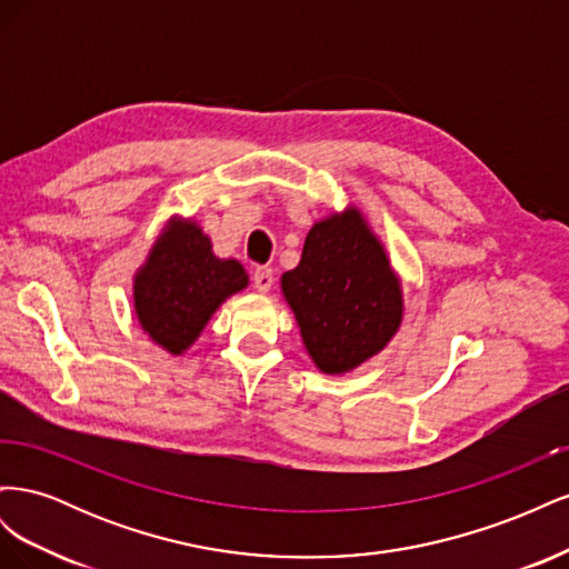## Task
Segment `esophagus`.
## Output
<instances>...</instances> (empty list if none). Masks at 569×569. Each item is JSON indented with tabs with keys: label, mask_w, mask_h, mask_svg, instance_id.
I'll return each mask as SVG.
<instances>
[{
	"label": "esophagus",
	"mask_w": 569,
	"mask_h": 569,
	"mask_svg": "<svg viewBox=\"0 0 569 569\" xmlns=\"http://www.w3.org/2000/svg\"><path fill=\"white\" fill-rule=\"evenodd\" d=\"M274 278H272V270L270 268H256L253 270V287L261 291V295H266V291H270Z\"/></svg>",
	"instance_id": "34e87169"
}]
</instances>
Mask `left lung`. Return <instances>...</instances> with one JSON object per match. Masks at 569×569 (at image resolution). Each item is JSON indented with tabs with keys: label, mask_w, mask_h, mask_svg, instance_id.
Wrapping results in <instances>:
<instances>
[{
	"label": "left lung",
	"mask_w": 569,
	"mask_h": 569,
	"mask_svg": "<svg viewBox=\"0 0 569 569\" xmlns=\"http://www.w3.org/2000/svg\"><path fill=\"white\" fill-rule=\"evenodd\" d=\"M280 289L306 353L325 375L351 372L382 353L403 322L401 274L353 203L313 222Z\"/></svg>",
	"instance_id": "obj_1"
}]
</instances>
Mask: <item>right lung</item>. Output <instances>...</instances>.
I'll return each mask as SVG.
<instances>
[{
    "label": "right lung",
    "mask_w": 569,
    "mask_h": 569,
    "mask_svg": "<svg viewBox=\"0 0 569 569\" xmlns=\"http://www.w3.org/2000/svg\"><path fill=\"white\" fill-rule=\"evenodd\" d=\"M247 287L244 266L237 258H218L199 222L176 213L134 270V318L157 347L182 356L218 308Z\"/></svg>",
    "instance_id": "obj_1"
}]
</instances>
